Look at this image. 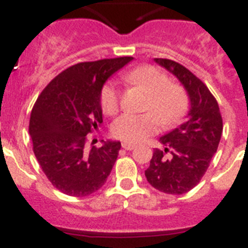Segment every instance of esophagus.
Segmentation results:
<instances>
[{"label":"esophagus","instance_id":"34e87169","mask_svg":"<svg viewBox=\"0 0 248 248\" xmlns=\"http://www.w3.org/2000/svg\"><path fill=\"white\" fill-rule=\"evenodd\" d=\"M122 148H124V149H126V151H132V149L135 148V145H134V144L124 143V144H122Z\"/></svg>","mask_w":248,"mask_h":248}]
</instances>
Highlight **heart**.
<instances>
[{"label":"heart","mask_w":248,"mask_h":248,"mask_svg":"<svg viewBox=\"0 0 248 248\" xmlns=\"http://www.w3.org/2000/svg\"><path fill=\"white\" fill-rule=\"evenodd\" d=\"M124 81L141 86L149 91L143 114H122L112 124L114 138L130 144L143 141L158 131L159 124L170 127L183 118L189 105L184 87L170 81L158 68L138 67L124 75ZM101 108L107 114H116L120 109V90L114 82H108L100 91Z\"/></svg>","instance_id":"b5f03b06"}]
</instances>
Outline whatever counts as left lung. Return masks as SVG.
I'll return each instance as SVG.
<instances>
[{"mask_svg":"<svg viewBox=\"0 0 248 248\" xmlns=\"http://www.w3.org/2000/svg\"><path fill=\"white\" fill-rule=\"evenodd\" d=\"M155 60L183 83L190 109L184 124L159 138L165 148L155 151L145 177L159 192L184 194L207 171L223 134V118L217 101L198 77L173 60Z\"/></svg>","mask_w":248,"mask_h":248,"instance_id":"1","label":"left lung"}]
</instances>
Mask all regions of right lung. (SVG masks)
<instances>
[{
  "instance_id": "1",
  "label": "right lung",
  "mask_w": 248,
  "mask_h": 248,
  "mask_svg": "<svg viewBox=\"0 0 248 248\" xmlns=\"http://www.w3.org/2000/svg\"><path fill=\"white\" fill-rule=\"evenodd\" d=\"M131 56L85 62L67 68L40 93L29 120L33 152L51 184L64 194L85 197L104 185L120 141L91 143L87 134L103 122L100 91Z\"/></svg>"
}]
</instances>
